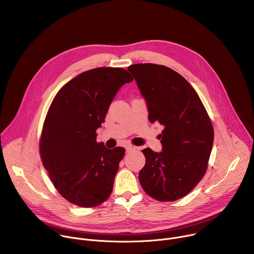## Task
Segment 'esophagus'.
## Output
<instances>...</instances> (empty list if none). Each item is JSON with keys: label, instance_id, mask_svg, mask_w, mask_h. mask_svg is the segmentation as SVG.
<instances>
[{"label": "esophagus", "instance_id": "obj_1", "mask_svg": "<svg viewBox=\"0 0 254 254\" xmlns=\"http://www.w3.org/2000/svg\"><path fill=\"white\" fill-rule=\"evenodd\" d=\"M134 150H135V148H134L133 146H127V147L126 148L127 153H131V152H133Z\"/></svg>", "mask_w": 254, "mask_h": 254}]
</instances>
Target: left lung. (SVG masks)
I'll list each match as a JSON object with an SVG mask.
<instances>
[{
    "label": "left lung",
    "instance_id": "8db88e82",
    "mask_svg": "<svg viewBox=\"0 0 254 254\" xmlns=\"http://www.w3.org/2000/svg\"><path fill=\"white\" fill-rule=\"evenodd\" d=\"M140 94L148 105L149 121L164 127L159 135L162 152L142 150L146 165L139 183L158 201L186 196L200 182L212 151L214 131L197 92L176 71L164 65H130Z\"/></svg>",
    "mask_w": 254,
    "mask_h": 254
}]
</instances>
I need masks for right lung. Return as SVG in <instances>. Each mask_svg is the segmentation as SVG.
Listing matches in <instances>:
<instances>
[{
	"label": "right lung",
	"mask_w": 254,
	"mask_h": 254,
	"mask_svg": "<svg viewBox=\"0 0 254 254\" xmlns=\"http://www.w3.org/2000/svg\"><path fill=\"white\" fill-rule=\"evenodd\" d=\"M133 80L126 69L98 67L67 82L54 97L44 123L40 154L58 192L69 202L88 208L112 194L125 149H106L96 141L120 88Z\"/></svg>",
	"instance_id": "1"
}]
</instances>
